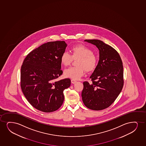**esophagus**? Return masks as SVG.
Returning <instances> with one entry per match:
<instances>
[{
	"label": "esophagus",
	"instance_id": "esophagus-1",
	"mask_svg": "<svg viewBox=\"0 0 146 146\" xmlns=\"http://www.w3.org/2000/svg\"><path fill=\"white\" fill-rule=\"evenodd\" d=\"M77 81H76V80H71V82H72V84H74V83H76Z\"/></svg>",
	"mask_w": 146,
	"mask_h": 146
}]
</instances>
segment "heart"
Instances as JSON below:
<instances>
[{
	"label": "heart",
	"mask_w": 146,
	"mask_h": 146,
	"mask_svg": "<svg viewBox=\"0 0 146 146\" xmlns=\"http://www.w3.org/2000/svg\"><path fill=\"white\" fill-rule=\"evenodd\" d=\"M72 55L68 51H64L61 56V62L65 66L70 64L72 59H78L76 66L66 68L64 70L66 78L74 80L80 79L84 76L85 70L90 72L95 68L97 59L90 48L82 45L74 46L72 48Z\"/></svg>",
	"instance_id": "b5f03b06"
}]
</instances>
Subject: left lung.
I'll list each match as a JSON object with an SVG mask.
<instances>
[{
    "mask_svg": "<svg viewBox=\"0 0 146 146\" xmlns=\"http://www.w3.org/2000/svg\"><path fill=\"white\" fill-rule=\"evenodd\" d=\"M84 41L95 45L99 50V60L90 78L92 82H83L81 96L88 109L100 111L114 102L123 86V68L118 52L111 46L98 39Z\"/></svg>",
    "mask_w": 146,
    "mask_h": 146,
    "instance_id": "obj_1",
    "label": "left lung"
}]
</instances>
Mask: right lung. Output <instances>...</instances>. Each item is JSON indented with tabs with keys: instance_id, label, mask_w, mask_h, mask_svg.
I'll list each match as a JSON object with an SVG mask.
<instances>
[{
	"instance_id": "1",
	"label": "right lung",
	"mask_w": 146,
	"mask_h": 146,
	"mask_svg": "<svg viewBox=\"0 0 146 146\" xmlns=\"http://www.w3.org/2000/svg\"><path fill=\"white\" fill-rule=\"evenodd\" d=\"M67 44L64 41L44 43L27 56L21 69V87L32 106L50 113L57 110L64 100L63 91L70 80L56 81L62 74L61 56Z\"/></svg>"
}]
</instances>
